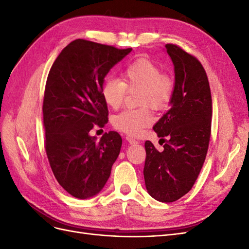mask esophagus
<instances>
[{"instance_id": "34e87169", "label": "esophagus", "mask_w": 249, "mask_h": 249, "mask_svg": "<svg viewBox=\"0 0 249 249\" xmlns=\"http://www.w3.org/2000/svg\"><path fill=\"white\" fill-rule=\"evenodd\" d=\"M126 141L130 143L131 145H137V144H139V142L136 140V139H134V138H132V137H130V136H127L126 138Z\"/></svg>"}]
</instances>
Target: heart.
Here are the masks:
<instances>
[{
    "label": "heart",
    "mask_w": 249,
    "mask_h": 249,
    "mask_svg": "<svg viewBox=\"0 0 249 249\" xmlns=\"http://www.w3.org/2000/svg\"><path fill=\"white\" fill-rule=\"evenodd\" d=\"M139 89V105H149L154 109H162L170 103L175 83L168 74L147 59H138L127 65L120 73V81L107 79L103 83L102 95L109 107L116 109L123 104L125 89ZM154 117L144 106L138 109H126L113 117V125L129 135H139L144 127L153 123Z\"/></svg>",
    "instance_id": "heart-1"
}]
</instances>
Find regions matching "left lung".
<instances>
[{
    "label": "left lung",
    "instance_id": "left-lung-1",
    "mask_svg": "<svg viewBox=\"0 0 249 249\" xmlns=\"http://www.w3.org/2000/svg\"><path fill=\"white\" fill-rule=\"evenodd\" d=\"M175 66V92L169 110L154 125L164 141L158 152L145 142L143 169L148 194L172 202L191 190L205 162L212 118V97L207 73L198 60L175 44L165 46Z\"/></svg>",
    "mask_w": 249,
    "mask_h": 249
}]
</instances>
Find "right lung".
<instances>
[{"mask_svg":"<svg viewBox=\"0 0 249 249\" xmlns=\"http://www.w3.org/2000/svg\"><path fill=\"white\" fill-rule=\"evenodd\" d=\"M131 51L76 39L51 67L42 107L47 156L58 183L76 198L93 197L103 190L120 153L118 133H105L97 141L89 132L94 124L108 123L103 83Z\"/></svg>","mask_w":249,"mask_h":249,"instance_id":"right-lung-1","label":"right lung"}]
</instances>
